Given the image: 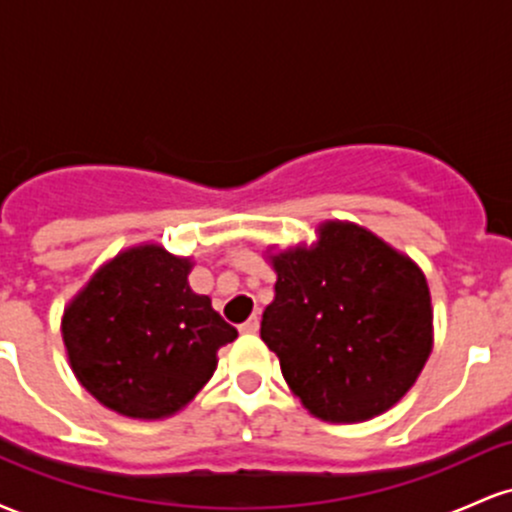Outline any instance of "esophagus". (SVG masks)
<instances>
[{
  "label": "esophagus",
  "instance_id": "obj_1",
  "mask_svg": "<svg viewBox=\"0 0 512 512\" xmlns=\"http://www.w3.org/2000/svg\"><path fill=\"white\" fill-rule=\"evenodd\" d=\"M257 330H260V317H257V313L250 315L248 320L240 325V332H243V334H255Z\"/></svg>",
  "mask_w": 512,
  "mask_h": 512
}]
</instances>
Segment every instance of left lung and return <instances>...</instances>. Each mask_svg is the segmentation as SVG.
I'll return each instance as SVG.
<instances>
[{
    "mask_svg": "<svg viewBox=\"0 0 512 512\" xmlns=\"http://www.w3.org/2000/svg\"><path fill=\"white\" fill-rule=\"evenodd\" d=\"M269 262L274 301L260 337L310 414L354 424L407 395L433 346L431 293L416 262L349 221H325L317 243Z\"/></svg>",
    "mask_w": 512,
    "mask_h": 512,
    "instance_id": "obj_1",
    "label": "left lung"
}]
</instances>
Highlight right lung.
<instances>
[{
  "label": "right lung",
  "instance_id": "add662e5",
  "mask_svg": "<svg viewBox=\"0 0 512 512\" xmlns=\"http://www.w3.org/2000/svg\"><path fill=\"white\" fill-rule=\"evenodd\" d=\"M192 262L161 245H137L103 264L62 315L76 380L129 419H163L214 375L216 351L238 337L190 289Z\"/></svg>",
  "mask_w": 512,
  "mask_h": 512
}]
</instances>
